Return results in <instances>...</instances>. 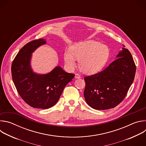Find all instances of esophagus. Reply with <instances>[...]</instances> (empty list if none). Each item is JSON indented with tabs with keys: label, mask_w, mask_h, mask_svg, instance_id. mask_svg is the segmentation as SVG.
<instances>
[{
	"label": "esophagus",
	"mask_w": 146,
	"mask_h": 146,
	"mask_svg": "<svg viewBox=\"0 0 146 146\" xmlns=\"http://www.w3.org/2000/svg\"><path fill=\"white\" fill-rule=\"evenodd\" d=\"M80 77H81V76H80V75L79 74L76 73V74H75V78H80Z\"/></svg>",
	"instance_id": "esophagus-1"
}]
</instances>
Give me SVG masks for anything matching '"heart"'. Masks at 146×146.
Instances as JSON below:
<instances>
[{
	"label": "heart",
	"mask_w": 146,
	"mask_h": 146,
	"mask_svg": "<svg viewBox=\"0 0 146 146\" xmlns=\"http://www.w3.org/2000/svg\"><path fill=\"white\" fill-rule=\"evenodd\" d=\"M110 51L108 46L94 40L80 42L72 46L70 51H66L64 59L67 66L72 69L79 59L78 66L81 70L87 74L99 71L106 64Z\"/></svg>",
	"instance_id": "1"
}]
</instances>
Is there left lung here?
I'll return each instance as SVG.
<instances>
[{
  "label": "left lung",
  "mask_w": 146,
  "mask_h": 146,
  "mask_svg": "<svg viewBox=\"0 0 146 146\" xmlns=\"http://www.w3.org/2000/svg\"><path fill=\"white\" fill-rule=\"evenodd\" d=\"M117 58L103 70L84 77L85 100L94 109L106 110L118 105L133 81L136 65L129 51L123 48Z\"/></svg>",
  "instance_id": "obj_1"
}]
</instances>
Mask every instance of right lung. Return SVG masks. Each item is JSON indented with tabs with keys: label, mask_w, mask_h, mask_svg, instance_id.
Segmentation results:
<instances>
[{
	"label": "right lung",
	"mask_w": 146,
	"mask_h": 146,
	"mask_svg": "<svg viewBox=\"0 0 146 146\" xmlns=\"http://www.w3.org/2000/svg\"><path fill=\"white\" fill-rule=\"evenodd\" d=\"M45 43L43 38L28 43L19 50L11 65L13 81L21 98L30 106L43 109L55 105L65 86L74 77L59 66L47 74H37L32 71L31 53Z\"/></svg>",
	"instance_id": "add662e5"
}]
</instances>
